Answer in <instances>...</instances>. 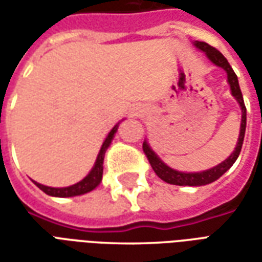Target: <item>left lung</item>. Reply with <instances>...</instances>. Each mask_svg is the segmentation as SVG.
Returning <instances> with one entry per match:
<instances>
[{
  "label": "left lung",
  "instance_id": "obj_1",
  "mask_svg": "<svg viewBox=\"0 0 262 262\" xmlns=\"http://www.w3.org/2000/svg\"><path fill=\"white\" fill-rule=\"evenodd\" d=\"M195 46L201 49L202 52H205L212 63H214L216 66H219V67L226 70V73H227V81H229V84H230L231 88V94H233V97L237 99V102L240 103L243 115L242 126H240V136H238V142H237V146L236 148H234V151L230 154L229 159L225 160L223 163H220L219 165H216V167H213V168H210V170L208 171H202V172H180V171L172 170L168 165H165L164 163L154 154L153 150L148 147L147 143H143V151L146 154L148 163L151 165V168L154 170V172H156L163 181L168 182V184H174V185H189V187H201V185H206V184H210V182L216 181L217 178H220V177L225 174L226 171L230 168L231 165L234 164V161H236L237 157H238V154L242 151L244 133H246V122H247L246 105H244V99H243L242 90H240V85H238V80H237L236 73L233 71V69H231V66L229 64L227 59H226L223 54L220 53L217 49L209 46L208 43L195 42Z\"/></svg>",
  "mask_w": 262,
  "mask_h": 262
}]
</instances>
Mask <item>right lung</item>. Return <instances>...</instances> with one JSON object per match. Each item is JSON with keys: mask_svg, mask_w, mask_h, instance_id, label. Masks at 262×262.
Here are the masks:
<instances>
[{"mask_svg": "<svg viewBox=\"0 0 262 262\" xmlns=\"http://www.w3.org/2000/svg\"><path fill=\"white\" fill-rule=\"evenodd\" d=\"M118 130V125L115 126L112 130L109 132L108 137L105 139L103 142L102 147L99 150V154H98L97 161H95V165L92 167V170L90 171V174L82 180V181L77 182L74 185L71 187H66V188H50L46 187V185H42V184H37L35 182L37 187L42 189L43 192L48 193L50 196H59V198H69V196H77V195H82V193H86L92 191L94 188L98 187V184L101 182L102 180V171H103V157H105V151L106 148L109 147V144L112 142L114 139V135Z\"/></svg>", "mask_w": 262, "mask_h": 262, "instance_id": "1", "label": "right lung"}]
</instances>
